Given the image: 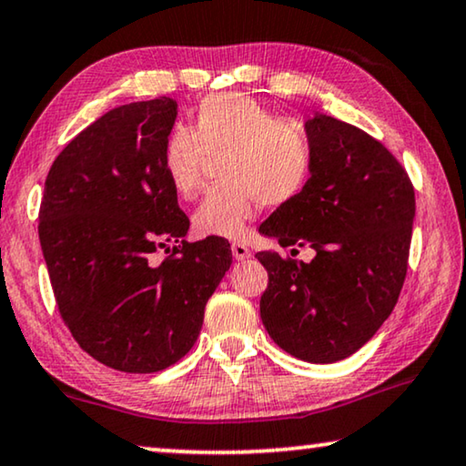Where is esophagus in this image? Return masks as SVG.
Here are the masks:
<instances>
[{"instance_id":"1","label":"esophagus","mask_w":466,"mask_h":466,"mask_svg":"<svg viewBox=\"0 0 466 466\" xmlns=\"http://www.w3.org/2000/svg\"><path fill=\"white\" fill-rule=\"evenodd\" d=\"M231 252H233L235 260H246V258H249V256H252L249 248L246 244H241V241H235V244H231Z\"/></svg>"}]
</instances>
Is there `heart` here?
<instances>
[{
	"label": "heart",
	"instance_id": "obj_1",
	"mask_svg": "<svg viewBox=\"0 0 466 466\" xmlns=\"http://www.w3.org/2000/svg\"><path fill=\"white\" fill-rule=\"evenodd\" d=\"M208 155H222V183L204 195L193 227L228 239L244 235L260 201L275 208L300 198L315 170L309 127L244 94H212L195 109L193 127L174 126L167 132L161 167L180 198L199 188Z\"/></svg>",
	"mask_w": 466,
	"mask_h": 466
}]
</instances>
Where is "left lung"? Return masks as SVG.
Segmentation results:
<instances>
[{
	"mask_svg": "<svg viewBox=\"0 0 466 466\" xmlns=\"http://www.w3.org/2000/svg\"><path fill=\"white\" fill-rule=\"evenodd\" d=\"M307 127L313 177L258 231L281 248H313L315 258L256 254L268 273L260 317L286 353L332 363L366 345L393 311L408 273L416 199L406 167L380 140L319 113Z\"/></svg>",
	"mask_w": 466,
	"mask_h": 466,
	"instance_id": "1",
	"label": "left lung"
}]
</instances>
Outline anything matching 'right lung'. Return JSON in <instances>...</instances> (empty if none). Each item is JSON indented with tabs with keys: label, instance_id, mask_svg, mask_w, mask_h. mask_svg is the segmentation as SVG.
I'll use <instances>...</instances> for the list:
<instances>
[{
	"label": "right lung",
	"instance_id": "add662e5",
	"mask_svg": "<svg viewBox=\"0 0 466 466\" xmlns=\"http://www.w3.org/2000/svg\"><path fill=\"white\" fill-rule=\"evenodd\" d=\"M174 119L167 96L105 113L54 159L39 208L60 317L87 355L119 372L183 360L233 258L225 238L185 241L188 218L161 167ZM167 243L173 254L157 263Z\"/></svg>",
	"mask_w": 466,
	"mask_h": 466
}]
</instances>
